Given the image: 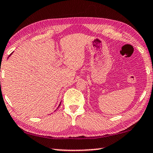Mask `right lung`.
Returning a JSON list of instances; mask_svg holds the SVG:
<instances>
[{
    "instance_id": "right-lung-1",
    "label": "right lung",
    "mask_w": 153,
    "mask_h": 153,
    "mask_svg": "<svg viewBox=\"0 0 153 153\" xmlns=\"http://www.w3.org/2000/svg\"><path fill=\"white\" fill-rule=\"evenodd\" d=\"M61 105V104H60ZM60 105H59V106H60Z\"/></svg>"
}]
</instances>
